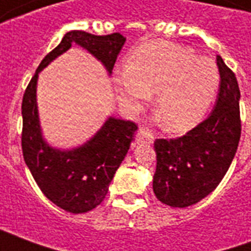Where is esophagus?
<instances>
[{
    "label": "esophagus",
    "instance_id": "esophagus-1",
    "mask_svg": "<svg viewBox=\"0 0 251 251\" xmlns=\"http://www.w3.org/2000/svg\"><path fill=\"white\" fill-rule=\"evenodd\" d=\"M137 141L144 142V144H152L154 141V136H153L151 131L140 129L138 133H137Z\"/></svg>",
    "mask_w": 251,
    "mask_h": 251
}]
</instances>
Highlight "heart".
<instances>
[{
  "label": "heart",
  "mask_w": 251,
  "mask_h": 251,
  "mask_svg": "<svg viewBox=\"0 0 251 251\" xmlns=\"http://www.w3.org/2000/svg\"><path fill=\"white\" fill-rule=\"evenodd\" d=\"M219 84L216 64L196 57L191 48L153 40L127 56L117 93L130 109H142L156 95V114L169 131L183 133L199 124L210 109Z\"/></svg>",
  "instance_id": "b5f03b06"
}]
</instances>
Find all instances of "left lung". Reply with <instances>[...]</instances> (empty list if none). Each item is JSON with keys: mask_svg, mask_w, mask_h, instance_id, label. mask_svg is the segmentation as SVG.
Instances as JSON below:
<instances>
[{"mask_svg": "<svg viewBox=\"0 0 251 251\" xmlns=\"http://www.w3.org/2000/svg\"><path fill=\"white\" fill-rule=\"evenodd\" d=\"M221 82L214 110L184 136L154 141L153 191L171 207L198 203L218 187L230 168L241 138L239 86L235 74L216 56Z\"/></svg>", "mask_w": 251, "mask_h": 251, "instance_id": "obj_1", "label": "left lung"}]
</instances>
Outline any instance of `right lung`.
<instances>
[{"mask_svg":"<svg viewBox=\"0 0 251 251\" xmlns=\"http://www.w3.org/2000/svg\"><path fill=\"white\" fill-rule=\"evenodd\" d=\"M125 41V37L118 32L103 36L84 30L68 32L60 44L41 60L23 97L21 148L25 164L41 192L57 207L72 214L87 212L102 203L115 171L129 151L137 125L131 121L111 117L80 148L67 152L53 149L41 137L36 106L37 76L44 67L66 52L72 43L87 50L111 74Z\"/></svg>","mask_w":251,"mask_h":251,"instance_id":"right-lung-1","label":"right lung"}]
</instances>
